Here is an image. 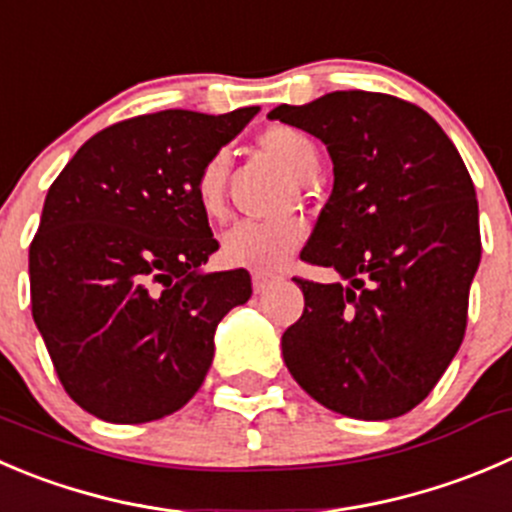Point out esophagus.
Masks as SVG:
<instances>
[{"instance_id":"34e87169","label":"esophagus","mask_w":512,"mask_h":512,"mask_svg":"<svg viewBox=\"0 0 512 512\" xmlns=\"http://www.w3.org/2000/svg\"><path fill=\"white\" fill-rule=\"evenodd\" d=\"M272 282H275V277L265 275V272H255V275H252V287H255V292H265Z\"/></svg>"}]
</instances>
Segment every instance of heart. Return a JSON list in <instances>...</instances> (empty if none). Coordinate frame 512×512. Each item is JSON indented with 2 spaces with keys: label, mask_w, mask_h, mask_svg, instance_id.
Returning <instances> with one entry per match:
<instances>
[{
  "label": "heart",
  "mask_w": 512,
  "mask_h": 512,
  "mask_svg": "<svg viewBox=\"0 0 512 512\" xmlns=\"http://www.w3.org/2000/svg\"><path fill=\"white\" fill-rule=\"evenodd\" d=\"M257 147L272 160L280 162L297 180L315 175L317 145L290 124H272L257 135ZM227 165L225 152H215L205 160L195 177V200L207 217H220L227 202ZM305 240L300 222H240L225 232L220 257L227 267L250 272H277L287 265L297 247Z\"/></svg>",
  "instance_id": "obj_1"
}]
</instances>
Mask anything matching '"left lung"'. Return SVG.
Segmentation results:
<instances>
[{
  "label": "left lung",
  "instance_id": "obj_1",
  "mask_svg": "<svg viewBox=\"0 0 512 512\" xmlns=\"http://www.w3.org/2000/svg\"><path fill=\"white\" fill-rule=\"evenodd\" d=\"M270 119L327 145L335 185L302 250L347 285L292 277L302 317L282 335L287 370L307 395L357 420L423 403L468 327L480 262L475 187L443 127L382 92H330Z\"/></svg>",
  "mask_w": 512,
  "mask_h": 512
}]
</instances>
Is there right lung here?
I'll return each instance as SVG.
<instances>
[{
    "label": "right lung",
    "mask_w": 512,
    "mask_h": 512,
    "mask_svg": "<svg viewBox=\"0 0 512 512\" xmlns=\"http://www.w3.org/2000/svg\"><path fill=\"white\" fill-rule=\"evenodd\" d=\"M257 114H140L89 137L52 182L29 245L32 317L62 388L107 423H150L205 382L215 327L250 300L195 200L205 160Z\"/></svg>",
    "instance_id": "right-lung-1"
}]
</instances>
